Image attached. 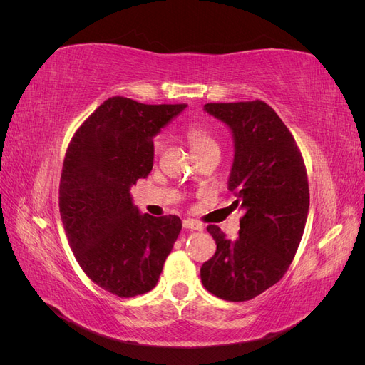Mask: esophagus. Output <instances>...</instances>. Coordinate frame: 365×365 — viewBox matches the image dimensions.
Instances as JSON below:
<instances>
[{"label": "esophagus", "instance_id": "obj_1", "mask_svg": "<svg viewBox=\"0 0 365 365\" xmlns=\"http://www.w3.org/2000/svg\"><path fill=\"white\" fill-rule=\"evenodd\" d=\"M182 227L187 228V230H197V231L204 230L202 224L197 222V220H195V219H184L182 220Z\"/></svg>", "mask_w": 365, "mask_h": 365}]
</instances>
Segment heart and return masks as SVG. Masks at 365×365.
I'll list each match as a JSON object with an SVG mask.
<instances>
[{
    "label": "heart",
    "instance_id": "obj_1",
    "mask_svg": "<svg viewBox=\"0 0 365 365\" xmlns=\"http://www.w3.org/2000/svg\"><path fill=\"white\" fill-rule=\"evenodd\" d=\"M184 138L189 143L193 155L197 158L208 152H219V141L212 129L202 125H192L184 130ZM161 149V141L155 140L153 143V150L158 153Z\"/></svg>",
    "mask_w": 365,
    "mask_h": 365
}]
</instances>
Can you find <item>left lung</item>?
<instances>
[{
    "instance_id": "left-lung-1",
    "label": "left lung",
    "mask_w": 365,
    "mask_h": 365,
    "mask_svg": "<svg viewBox=\"0 0 365 365\" xmlns=\"http://www.w3.org/2000/svg\"><path fill=\"white\" fill-rule=\"evenodd\" d=\"M235 140L228 190L242 208L239 237L230 240L208 225L215 256L201 268L204 288L227 302H247L277 283L288 271L309 212L306 165L297 143L263 101L207 103Z\"/></svg>"
}]
</instances>
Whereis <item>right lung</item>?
<instances>
[{"mask_svg":"<svg viewBox=\"0 0 365 365\" xmlns=\"http://www.w3.org/2000/svg\"><path fill=\"white\" fill-rule=\"evenodd\" d=\"M187 105L111 97L73 135L59 184V212L83 272L121 298L155 288L181 231L175 215H141L130 187L153 165V137Z\"/></svg>","mask_w":365,"mask_h":365,"instance_id":"obj_1","label":"right lung"}]
</instances>
